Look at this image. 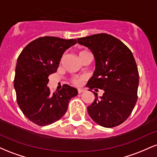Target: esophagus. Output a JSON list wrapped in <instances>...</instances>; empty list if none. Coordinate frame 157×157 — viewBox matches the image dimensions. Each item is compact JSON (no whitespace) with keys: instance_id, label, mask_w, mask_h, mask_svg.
Listing matches in <instances>:
<instances>
[{"instance_id":"esophagus-1","label":"esophagus","mask_w":157,"mask_h":157,"mask_svg":"<svg viewBox=\"0 0 157 157\" xmlns=\"http://www.w3.org/2000/svg\"><path fill=\"white\" fill-rule=\"evenodd\" d=\"M77 91H78V93L80 94V93H82L85 91V89H82V88H79L78 89H77Z\"/></svg>"}]
</instances>
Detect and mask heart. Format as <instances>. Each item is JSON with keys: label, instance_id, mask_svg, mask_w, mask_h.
<instances>
[{"label": "heart", "instance_id": "b5f03b06", "mask_svg": "<svg viewBox=\"0 0 157 157\" xmlns=\"http://www.w3.org/2000/svg\"><path fill=\"white\" fill-rule=\"evenodd\" d=\"M86 51H81L79 52V55L81 53H83ZM85 80V77H73L72 79H71V82H72V83L74 85H75V86H80L81 83H82V82Z\"/></svg>", "mask_w": 157, "mask_h": 157}]
</instances>
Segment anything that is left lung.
Wrapping results in <instances>:
<instances>
[{
  "mask_svg": "<svg viewBox=\"0 0 157 157\" xmlns=\"http://www.w3.org/2000/svg\"><path fill=\"white\" fill-rule=\"evenodd\" d=\"M91 50L95 60L86 87L103 90L87 107L91 118L105 128L117 126L131 115L137 100L139 72L132 52L121 40L105 33L77 39Z\"/></svg>",
  "mask_w": 157,
  "mask_h": 157,
  "instance_id": "obj_1",
  "label": "left lung"
}]
</instances>
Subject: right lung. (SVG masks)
<instances>
[{
  "instance_id": "right-lung-1",
  "label": "right lung",
  "mask_w": 157,
  "mask_h": 157,
  "mask_svg": "<svg viewBox=\"0 0 157 157\" xmlns=\"http://www.w3.org/2000/svg\"><path fill=\"white\" fill-rule=\"evenodd\" d=\"M76 44V39L42 37L20 54L14 88L20 109L34 123L44 126L59 120L67 111L69 100L77 96V89L68 85L54 94L48 87V76L57 71L64 52Z\"/></svg>"
}]
</instances>
